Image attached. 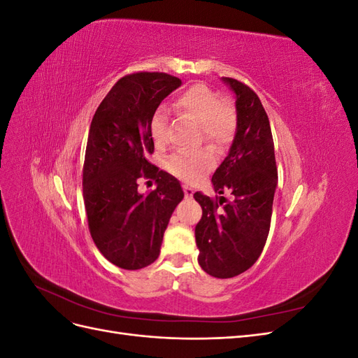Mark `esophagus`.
Here are the masks:
<instances>
[{
  "instance_id": "esophagus-1",
  "label": "esophagus",
  "mask_w": 358,
  "mask_h": 358,
  "mask_svg": "<svg viewBox=\"0 0 358 358\" xmlns=\"http://www.w3.org/2000/svg\"><path fill=\"white\" fill-rule=\"evenodd\" d=\"M182 188H183V192H185V197H192L194 189H192L191 187H188V185H182Z\"/></svg>"
}]
</instances>
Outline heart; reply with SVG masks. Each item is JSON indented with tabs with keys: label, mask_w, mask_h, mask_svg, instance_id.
<instances>
[{
	"label": "heart",
	"mask_w": 358,
	"mask_h": 358,
	"mask_svg": "<svg viewBox=\"0 0 358 358\" xmlns=\"http://www.w3.org/2000/svg\"><path fill=\"white\" fill-rule=\"evenodd\" d=\"M175 109L187 119L200 125V142L212 150H220L234 133L236 113L233 107L222 101L221 94L210 86L197 83L183 91L175 101ZM150 134L157 146H164L169 138L167 112L158 109L150 122ZM212 167V158L208 152H176L166 161V169L173 176L183 182H197Z\"/></svg>",
	"instance_id": "heart-1"
}]
</instances>
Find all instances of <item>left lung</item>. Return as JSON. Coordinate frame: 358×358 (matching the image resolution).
Wrapping results in <instances>:
<instances>
[{
	"label": "left lung",
	"mask_w": 358,
	"mask_h": 358,
	"mask_svg": "<svg viewBox=\"0 0 358 358\" xmlns=\"http://www.w3.org/2000/svg\"><path fill=\"white\" fill-rule=\"evenodd\" d=\"M236 94V134L229 155L212 176L218 194L233 201L194 194L203 215L196 225L199 264L215 278H233L251 267L266 245L278 170L272 129L258 95L245 83L222 78Z\"/></svg>",
	"instance_id": "obj_1"
}]
</instances>
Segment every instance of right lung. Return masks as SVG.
<instances>
[{
	"label": "right lung",
	"instance_id": "1",
	"mask_svg": "<svg viewBox=\"0 0 358 358\" xmlns=\"http://www.w3.org/2000/svg\"><path fill=\"white\" fill-rule=\"evenodd\" d=\"M182 80L167 73L124 76L96 109L83 162V200L92 241L117 267L137 270L159 255L170 216L183 199L179 180L149 162L150 122L161 101ZM140 177L157 189L138 194Z\"/></svg>",
	"mask_w": 358,
	"mask_h": 358
}]
</instances>
